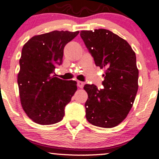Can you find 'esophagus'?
Segmentation results:
<instances>
[{
	"mask_svg": "<svg viewBox=\"0 0 159 159\" xmlns=\"http://www.w3.org/2000/svg\"><path fill=\"white\" fill-rule=\"evenodd\" d=\"M78 87H80V88H83L84 86V82L83 81H78Z\"/></svg>",
	"mask_w": 159,
	"mask_h": 159,
	"instance_id": "34e87169",
	"label": "esophagus"
}]
</instances>
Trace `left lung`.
Wrapping results in <instances>:
<instances>
[{"label":"left lung","instance_id":"obj_1","mask_svg":"<svg viewBox=\"0 0 159 159\" xmlns=\"http://www.w3.org/2000/svg\"><path fill=\"white\" fill-rule=\"evenodd\" d=\"M80 35L95 64L105 70L103 89L84 87L88 94L86 118L96 126H116L127 116L138 90L135 53L127 41L106 29L81 30Z\"/></svg>","mask_w":159,"mask_h":159}]
</instances>
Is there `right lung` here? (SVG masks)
<instances>
[{"label":"right lung","instance_id":"1","mask_svg":"<svg viewBox=\"0 0 159 159\" xmlns=\"http://www.w3.org/2000/svg\"><path fill=\"white\" fill-rule=\"evenodd\" d=\"M78 34L54 30L33 36L24 45L18 85L21 106L34 123L52 125L64 116L77 82L62 80L53 73L62 63L65 45Z\"/></svg>","mask_w":159,"mask_h":159}]
</instances>
